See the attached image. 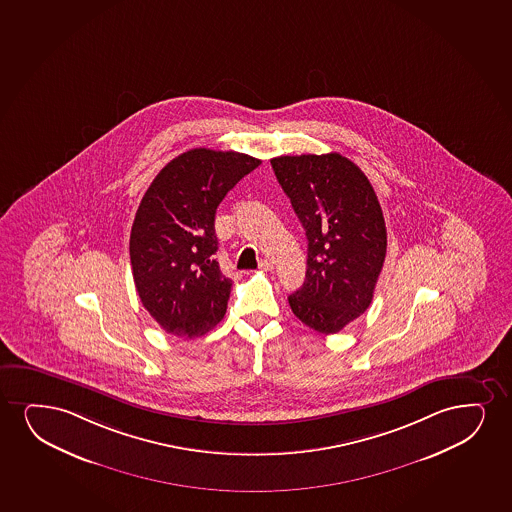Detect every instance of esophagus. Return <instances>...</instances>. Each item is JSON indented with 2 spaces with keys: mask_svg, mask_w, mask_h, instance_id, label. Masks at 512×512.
I'll return each mask as SVG.
<instances>
[{
  "mask_svg": "<svg viewBox=\"0 0 512 512\" xmlns=\"http://www.w3.org/2000/svg\"><path fill=\"white\" fill-rule=\"evenodd\" d=\"M259 268L263 270V272H272L273 270V263L272 261H268V259H263L261 263H259Z\"/></svg>",
  "mask_w": 512,
  "mask_h": 512,
  "instance_id": "obj_1",
  "label": "esophagus"
}]
</instances>
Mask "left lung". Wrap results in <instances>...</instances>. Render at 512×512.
<instances>
[{
	"instance_id": "left-lung-1",
	"label": "left lung",
	"mask_w": 512,
	"mask_h": 512,
	"mask_svg": "<svg viewBox=\"0 0 512 512\" xmlns=\"http://www.w3.org/2000/svg\"><path fill=\"white\" fill-rule=\"evenodd\" d=\"M308 239L305 284L289 296L310 329L336 334L360 317L374 298L386 258V223L369 178L337 154L272 159Z\"/></svg>"
}]
</instances>
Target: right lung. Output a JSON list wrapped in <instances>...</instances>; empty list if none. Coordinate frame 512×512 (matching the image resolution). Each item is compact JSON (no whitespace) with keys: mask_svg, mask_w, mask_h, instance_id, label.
I'll return each mask as SVG.
<instances>
[{"mask_svg":"<svg viewBox=\"0 0 512 512\" xmlns=\"http://www.w3.org/2000/svg\"><path fill=\"white\" fill-rule=\"evenodd\" d=\"M259 164L233 150H187L143 195L131 227V268L142 305L168 334L199 337L225 317L232 280L214 259V216Z\"/></svg>","mask_w":512,"mask_h":512,"instance_id":"1","label":"right lung"}]
</instances>
